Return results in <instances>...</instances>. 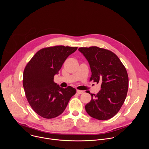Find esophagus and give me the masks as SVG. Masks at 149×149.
<instances>
[{
    "mask_svg": "<svg viewBox=\"0 0 149 149\" xmlns=\"http://www.w3.org/2000/svg\"><path fill=\"white\" fill-rule=\"evenodd\" d=\"M77 93H78V94H82L84 93V91H81V90H77Z\"/></svg>",
    "mask_w": 149,
    "mask_h": 149,
    "instance_id": "obj_1",
    "label": "esophagus"
}]
</instances>
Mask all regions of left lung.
<instances>
[{
    "label": "left lung",
    "instance_id": "8db88e82",
    "mask_svg": "<svg viewBox=\"0 0 149 149\" xmlns=\"http://www.w3.org/2000/svg\"><path fill=\"white\" fill-rule=\"evenodd\" d=\"M78 51L89 63L90 80L101 83V89L97 94H91V100L85 109L95 119L109 120L119 111L125 100L129 88L126 69L118 56L109 50L91 47L79 48Z\"/></svg>",
    "mask_w": 149,
    "mask_h": 149
}]
</instances>
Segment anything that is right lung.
Segmentation results:
<instances>
[{"label":"right lung","instance_id":"right-lung-1","mask_svg":"<svg viewBox=\"0 0 149 149\" xmlns=\"http://www.w3.org/2000/svg\"><path fill=\"white\" fill-rule=\"evenodd\" d=\"M77 47L55 46L38 51L24 71L23 86L26 98L33 111L45 118L61 114L70 98L76 93L71 86L63 88L54 81V75L66 59Z\"/></svg>","mask_w":149,"mask_h":149}]
</instances>
